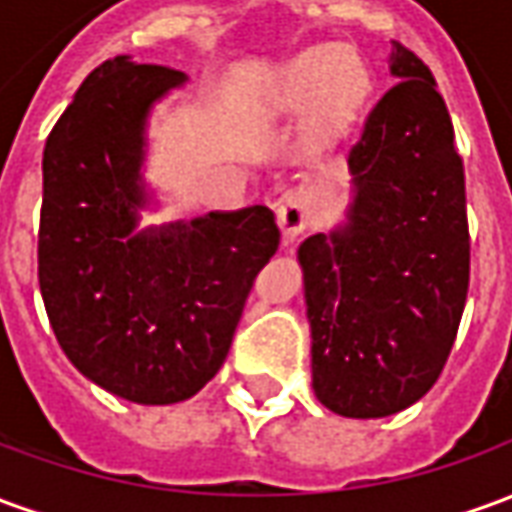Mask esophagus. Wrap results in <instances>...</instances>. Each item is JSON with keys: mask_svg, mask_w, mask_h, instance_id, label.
I'll return each mask as SVG.
<instances>
[{"mask_svg": "<svg viewBox=\"0 0 512 512\" xmlns=\"http://www.w3.org/2000/svg\"><path fill=\"white\" fill-rule=\"evenodd\" d=\"M277 222L285 241H293L315 222V200L310 191L290 189L277 202Z\"/></svg>", "mask_w": 512, "mask_h": 512, "instance_id": "obj_1", "label": "esophagus"}]
</instances>
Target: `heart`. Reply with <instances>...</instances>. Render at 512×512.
Segmentation results:
<instances>
[{
  "mask_svg": "<svg viewBox=\"0 0 512 512\" xmlns=\"http://www.w3.org/2000/svg\"><path fill=\"white\" fill-rule=\"evenodd\" d=\"M370 79L354 54H343L332 46L310 49L290 62L277 90L282 109H299L315 98V120L329 131L348 126L365 104Z\"/></svg>",
  "mask_w": 512,
  "mask_h": 512,
  "instance_id": "heart-1",
  "label": "heart"
}]
</instances>
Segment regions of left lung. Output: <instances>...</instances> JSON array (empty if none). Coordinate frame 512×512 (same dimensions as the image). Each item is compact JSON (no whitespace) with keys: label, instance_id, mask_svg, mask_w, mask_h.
<instances>
[{"label":"left lung","instance_id":"left-lung-1","mask_svg":"<svg viewBox=\"0 0 512 512\" xmlns=\"http://www.w3.org/2000/svg\"><path fill=\"white\" fill-rule=\"evenodd\" d=\"M397 84L351 147L348 222L299 246L312 389L354 419L403 411L436 384L469 290L463 161L436 79L392 40Z\"/></svg>","mask_w":512,"mask_h":512}]
</instances>
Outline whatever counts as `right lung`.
Segmentation results:
<instances>
[{
  "mask_svg": "<svg viewBox=\"0 0 512 512\" xmlns=\"http://www.w3.org/2000/svg\"><path fill=\"white\" fill-rule=\"evenodd\" d=\"M186 82L164 65H98L43 150L38 279L57 343L106 392L142 406L197 395L227 359L252 282L274 257L266 205L134 233L147 115Z\"/></svg>",
  "mask_w": 512,
  "mask_h": 512,
  "instance_id": "add662e5",
  "label": "right lung"
}]
</instances>
